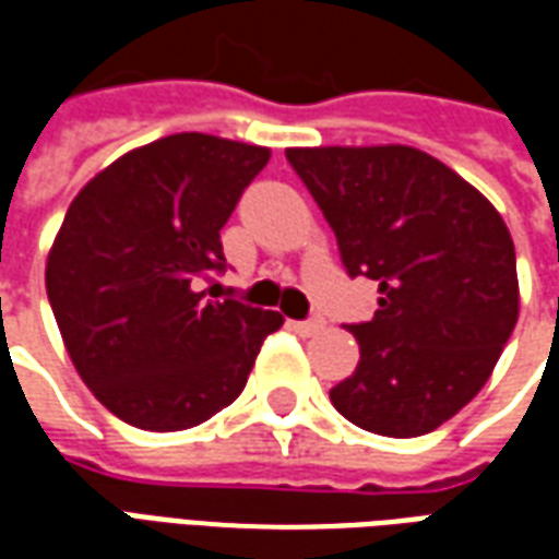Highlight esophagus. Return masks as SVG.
Listing matches in <instances>:
<instances>
[{"label": "esophagus", "mask_w": 559, "mask_h": 559, "mask_svg": "<svg viewBox=\"0 0 559 559\" xmlns=\"http://www.w3.org/2000/svg\"><path fill=\"white\" fill-rule=\"evenodd\" d=\"M323 326H326L323 317H311V320H299V323H296V332H299V335H317Z\"/></svg>", "instance_id": "1"}]
</instances>
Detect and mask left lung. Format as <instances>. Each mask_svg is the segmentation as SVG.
Segmentation results:
<instances>
[{"label":"left lung","instance_id":"left-lung-1","mask_svg":"<svg viewBox=\"0 0 559 559\" xmlns=\"http://www.w3.org/2000/svg\"><path fill=\"white\" fill-rule=\"evenodd\" d=\"M338 239L347 275L377 281L353 323L359 365L329 392L365 431L419 437L491 377L518 323L515 245L500 212L413 146L287 148Z\"/></svg>","mask_w":559,"mask_h":559}]
</instances>
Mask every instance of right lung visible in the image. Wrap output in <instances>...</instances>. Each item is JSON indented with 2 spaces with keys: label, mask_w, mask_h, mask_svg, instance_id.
<instances>
[{
  "label": "right lung",
  "mask_w": 559,
  "mask_h": 559,
  "mask_svg": "<svg viewBox=\"0 0 559 559\" xmlns=\"http://www.w3.org/2000/svg\"><path fill=\"white\" fill-rule=\"evenodd\" d=\"M269 148L170 134L116 158L68 206L47 299L71 362L107 411L182 431L239 399L278 311L197 290L224 272L221 227Z\"/></svg>",
  "instance_id": "1"
}]
</instances>
